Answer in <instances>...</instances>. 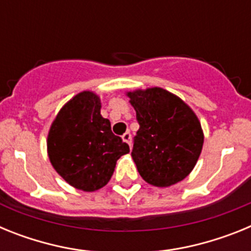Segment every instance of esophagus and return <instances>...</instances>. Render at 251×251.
<instances>
[{
	"instance_id": "34e87169",
	"label": "esophagus",
	"mask_w": 251,
	"mask_h": 251,
	"mask_svg": "<svg viewBox=\"0 0 251 251\" xmlns=\"http://www.w3.org/2000/svg\"><path fill=\"white\" fill-rule=\"evenodd\" d=\"M122 139H123V142H126L127 145H129L130 147V145H132V136H130L129 132L124 133L123 136H122Z\"/></svg>"
}]
</instances>
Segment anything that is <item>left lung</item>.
Wrapping results in <instances>:
<instances>
[{
  "label": "left lung",
  "instance_id": "left-lung-1",
  "mask_svg": "<svg viewBox=\"0 0 251 251\" xmlns=\"http://www.w3.org/2000/svg\"><path fill=\"white\" fill-rule=\"evenodd\" d=\"M139 129L132 158L146 182L170 187L191 174L203 146L196 113L174 93L158 86L126 93Z\"/></svg>",
  "mask_w": 251,
  "mask_h": 251
}]
</instances>
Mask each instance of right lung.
Returning a JSON list of instances; mask_svg holds the SVG:
<instances>
[{"instance_id": "right-lung-1", "label": "right lung", "mask_w": 251, "mask_h": 251, "mask_svg": "<svg viewBox=\"0 0 251 251\" xmlns=\"http://www.w3.org/2000/svg\"><path fill=\"white\" fill-rule=\"evenodd\" d=\"M100 108L95 92L77 93L61 106L46 139L54 170L69 185L85 192L109 182L117 161L129 152V146L113 134Z\"/></svg>"}]
</instances>
